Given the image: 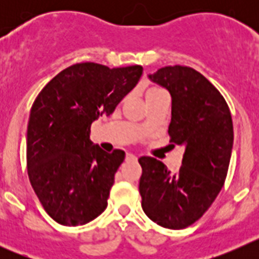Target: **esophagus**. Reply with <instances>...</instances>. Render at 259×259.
<instances>
[{"label":"esophagus","mask_w":259,"mask_h":259,"mask_svg":"<svg viewBox=\"0 0 259 259\" xmlns=\"http://www.w3.org/2000/svg\"><path fill=\"white\" fill-rule=\"evenodd\" d=\"M125 161L135 162V161H137V157L135 154H132V153H127V155H125Z\"/></svg>","instance_id":"34e87169"}]
</instances>
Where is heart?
I'll return each mask as SVG.
<instances>
[{"instance_id": "heart-1", "label": "heart", "mask_w": 259, "mask_h": 259, "mask_svg": "<svg viewBox=\"0 0 259 259\" xmlns=\"http://www.w3.org/2000/svg\"><path fill=\"white\" fill-rule=\"evenodd\" d=\"M150 91H158V89H150Z\"/></svg>"}]
</instances>
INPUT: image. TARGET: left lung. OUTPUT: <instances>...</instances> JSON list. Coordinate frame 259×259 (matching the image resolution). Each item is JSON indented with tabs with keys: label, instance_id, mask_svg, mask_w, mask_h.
<instances>
[{
	"label": "left lung",
	"instance_id": "1",
	"mask_svg": "<svg viewBox=\"0 0 259 259\" xmlns=\"http://www.w3.org/2000/svg\"><path fill=\"white\" fill-rule=\"evenodd\" d=\"M149 79L172 98L168 135L184 146L180 170L141 157V206L153 222L170 230L188 227L207 211L224 184L233 145L230 107L206 77L187 66H166Z\"/></svg>",
	"mask_w": 259,
	"mask_h": 259
}]
</instances>
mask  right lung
<instances>
[{
    "mask_svg": "<svg viewBox=\"0 0 259 259\" xmlns=\"http://www.w3.org/2000/svg\"><path fill=\"white\" fill-rule=\"evenodd\" d=\"M143 67L109 68L93 62L61 71L42 88L29 114L27 171L45 211L63 226L93 221L107 206L125 153H106L89 139L139 83Z\"/></svg>",
    "mask_w": 259,
    "mask_h": 259,
    "instance_id": "1",
    "label": "right lung"
}]
</instances>
